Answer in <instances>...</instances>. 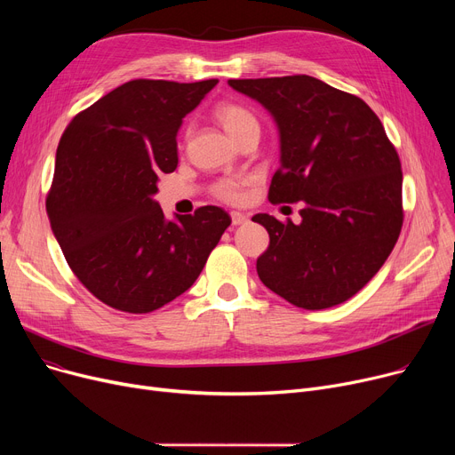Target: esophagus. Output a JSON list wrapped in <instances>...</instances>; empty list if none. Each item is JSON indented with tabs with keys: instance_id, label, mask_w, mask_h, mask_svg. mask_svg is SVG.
<instances>
[{
	"instance_id": "34e87169",
	"label": "esophagus",
	"mask_w": 455,
	"mask_h": 455,
	"mask_svg": "<svg viewBox=\"0 0 455 455\" xmlns=\"http://www.w3.org/2000/svg\"><path fill=\"white\" fill-rule=\"evenodd\" d=\"M230 218H232V225H234V227L243 225V223L249 221V215H245V213H242V212H232Z\"/></svg>"
}]
</instances>
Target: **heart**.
Returning a JSON list of instances; mask_svg holds the SVG:
<instances>
[{
  "label": "heart",
  "instance_id": "b5f03b06",
  "mask_svg": "<svg viewBox=\"0 0 455 455\" xmlns=\"http://www.w3.org/2000/svg\"><path fill=\"white\" fill-rule=\"evenodd\" d=\"M213 116L223 125V129L228 132V136L234 141L240 140L247 131L258 129V119L254 117V114L240 103L223 101L213 108ZM213 194L218 199L230 203V204L242 203L243 196H245V182L234 180V179L220 180L213 186Z\"/></svg>",
  "mask_w": 455,
  "mask_h": 455
}]
</instances>
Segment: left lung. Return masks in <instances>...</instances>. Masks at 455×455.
I'll return each instance as SVG.
<instances>
[{
	"label": "left lung",
	"mask_w": 455,
	"mask_h": 455,
	"mask_svg": "<svg viewBox=\"0 0 455 455\" xmlns=\"http://www.w3.org/2000/svg\"><path fill=\"white\" fill-rule=\"evenodd\" d=\"M264 105L280 132L269 201L302 203L300 223L256 213L269 247L259 280L304 309L338 306L391 254L403 221L400 158L379 117L352 93L315 77L230 79Z\"/></svg>",
	"instance_id": "obj_1"
}]
</instances>
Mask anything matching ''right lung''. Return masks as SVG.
Returning a JSON list of instances; mask_svg holds the SVG:
<instances>
[{
    "mask_svg": "<svg viewBox=\"0 0 455 455\" xmlns=\"http://www.w3.org/2000/svg\"><path fill=\"white\" fill-rule=\"evenodd\" d=\"M218 79H134L79 112L57 149L47 218L69 269L107 306L149 314L189 290L230 225L220 206L165 221L158 175L177 132Z\"/></svg>",
    "mask_w": 455,
    "mask_h": 455,
    "instance_id": "obj_1",
    "label": "right lung"
}]
</instances>
